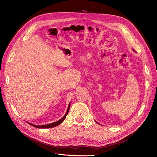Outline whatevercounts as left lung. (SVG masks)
<instances>
[{
  "label": "left lung",
  "mask_w": 157,
  "mask_h": 157,
  "mask_svg": "<svg viewBox=\"0 0 157 157\" xmlns=\"http://www.w3.org/2000/svg\"><path fill=\"white\" fill-rule=\"evenodd\" d=\"M132 50H133V51H134V52H135V50H133V49H132ZM96 123H98V122H96Z\"/></svg>",
  "instance_id": "1"
}]
</instances>
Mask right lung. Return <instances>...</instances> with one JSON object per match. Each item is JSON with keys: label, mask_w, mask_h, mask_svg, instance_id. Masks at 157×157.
I'll return each instance as SVG.
<instances>
[{"label": "right lung", "mask_w": 157, "mask_h": 157, "mask_svg": "<svg viewBox=\"0 0 157 157\" xmlns=\"http://www.w3.org/2000/svg\"><path fill=\"white\" fill-rule=\"evenodd\" d=\"M70 103H69V104H68L67 111L65 114L64 115V116L62 119H60L59 120L57 121H56L55 123H51V124H44V125H35V124H31V123H28V124H29L30 125H31V126H34L35 128H50L55 127V126L59 125V124H61L63 121L65 120L67 115L68 113L69 109H70Z\"/></svg>", "instance_id": "add662e5"}]
</instances>
